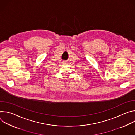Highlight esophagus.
Returning <instances> with one entry per match:
<instances>
[{"instance_id":"esophagus-1","label":"esophagus","mask_w":135,"mask_h":135,"mask_svg":"<svg viewBox=\"0 0 135 135\" xmlns=\"http://www.w3.org/2000/svg\"><path fill=\"white\" fill-rule=\"evenodd\" d=\"M62 64H63V65H67V64H68V62H67V61H63Z\"/></svg>"}]
</instances>
